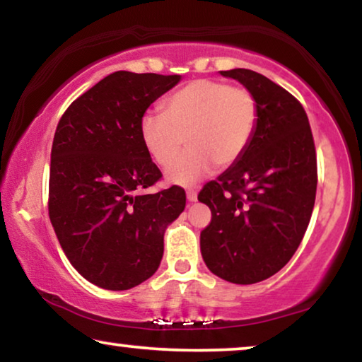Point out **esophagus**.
I'll use <instances>...</instances> for the list:
<instances>
[{"mask_svg": "<svg viewBox=\"0 0 362 362\" xmlns=\"http://www.w3.org/2000/svg\"><path fill=\"white\" fill-rule=\"evenodd\" d=\"M186 197H187V201H189V202H196L197 201V192L189 189L186 192Z\"/></svg>", "mask_w": 362, "mask_h": 362, "instance_id": "1", "label": "esophagus"}]
</instances>
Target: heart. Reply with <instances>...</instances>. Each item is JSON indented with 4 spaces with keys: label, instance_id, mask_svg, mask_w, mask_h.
Returning <instances> with one entry per match:
<instances>
[{
    "label": "heart",
    "instance_id": "1",
    "mask_svg": "<svg viewBox=\"0 0 362 362\" xmlns=\"http://www.w3.org/2000/svg\"><path fill=\"white\" fill-rule=\"evenodd\" d=\"M259 125V103L250 90L209 78L192 81L163 102L161 113L140 118L143 146L158 166L166 168L182 141L188 151L166 171V181L194 186L216 165L229 168L245 155Z\"/></svg>",
    "mask_w": 362,
    "mask_h": 362
}]
</instances>
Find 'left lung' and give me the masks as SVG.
Wrapping results in <instances>:
<instances>
[{
  "mask_svg": "<svg viewBox=\"0 0 362 362\" xmlns=\"http://www.w3.org/2000/svg\"><path fill=\"white\" fill-rule=\"evenodd\" d=\"M250 90L259 125L245 155L202 187L211 224L201 232L207 269L222 280L250 285L284 269L310 224L316 196V151L301 103L249 69L221 71Z\"/></svg>",
  "mask_w": 362,
  "mask_h": 362,
  "instance_id": "obj_1",
  "label": "left lung"
}]
</instances>
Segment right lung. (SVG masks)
Segmentation results:
<instances>
[{
  "label": "right lung",
  "instance_id": "obj_1",
  "mask_svg": "<svg viewBox=\"0 0 362 362\" xmlns=\"http://www.w3.org/2000/svg\"><path fill=\"white\" fill-rule=\"evenodd\" d=\"M180 81L113 72L74 100L57 125L49 217L74 269L100 288L128 290L150 279L166 227L185 211L177 186L141 194L161 171L143 146L140 118Z\"/></svg>",
  "mask_w": 362,
  "mask_h": 362
}]
</instances>
